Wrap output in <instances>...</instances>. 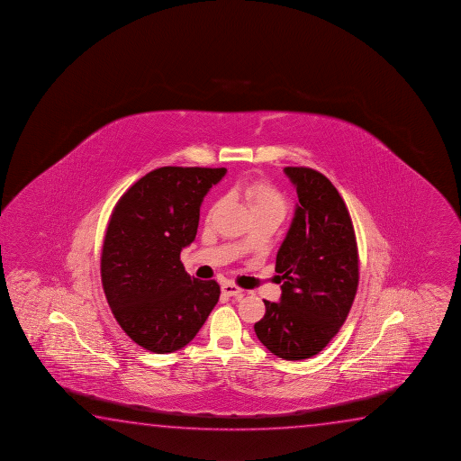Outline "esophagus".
<instances>
[{
  "label": "esophagus",
  "mask_w": 461,
  "mask_h": 461,
  "mask_svg": "<svg viewBox=\"0 0 461 461\" xmlns=\"http://www.w3.org/2000/svg\"><path fill=\"white\" fill-rule=\"evenodd\" d=\"M221 294L225 296H234V298H240L242 296V290L240 287H236L233 284H225L221 285Z\"/></svg>",
  "instance_id": "1"
}]
</instances>
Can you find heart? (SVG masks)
Returning a JSON list of instances; mask_svg holds the SVG:
<instances>
[{"mask_svg":"<svg viewBox=\"0 0 461 461\" xmlns=\"http://www.w3.org/2000/svg\"><path fill=\"white\" fill-rule=\"evenodd\" d=\"M240 194L248 201L254 213L273 212L284 217L287 211V200L284 194L267 180H249L240 188Z\"/></svg>","mask_w":461,"mask_h":461,"instance_id":"1","label":"heart"}]
</instances>
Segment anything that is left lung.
<instances>
[{
  "label": "left lung",
  "mask_w": 461,
  "mask_h": 461,
  "mask_svg": "<svg viewBox=\"0 0 461 461\" xmlns=\"http://www.w3.org/2000/svg\"><path fill=\"white\" fill-rule=\"evenodd\" d=\"M298 204L276 257L281 274L279 303L265 300L267 312L255 333L271 354L306 360L327 348L348 319L358 287L354 225L339 192L311 167L284 169Z\"/></svg>",
  "instance_id": "8db88e82"
}]
</instances>
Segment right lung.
Returning a JSON list of instances; mask_svg holds the SVG:
<instances>
[{"label": "right lung", "instance_id": "right-lung-1", "mask_svg": "<svg viewBox=\"0 0 461 461\" xmlns=\"http://www.w3.org/2000/svg\"><path fill=\"white\" fill-rule=\"evenodd\" d=\"M225 167H165L122 194L107 223L101 282L122 330L154 354L185 348L221 296L215 281L194 279L180 250L196 236L200 207Z\"/></svg>", "mask_w": 461, "mask_h": 461}]
</instances>
